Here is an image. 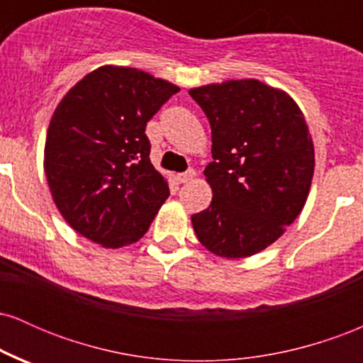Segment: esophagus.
<instances>
[{"instance_id": "obj_1", "label": "esophagus", "mask_w": 363, "mask_h": 363, "mask_svg": "<svg viewBox=\"0 0 363 363\" xmlns=\"http://www.w3.org/2000/svg\"><path fill=\"white\" fill-rule=\"evenodd\" d=\"M194 176H196V170L194 169H189V170H186V172L179 174L177 181L179 182H189V181H193Z\"/></svg>"}]
</instances>
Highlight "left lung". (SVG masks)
<instances>
[{"mask_svg": "<svg viewBox=\"0 0 363 363\" xmlns=\"http://www.w3.org/2000/svg\"><path fill=\"white\" fill-rule=\"evenodd\" d=\"M211 126L205 169L213 199L191 216L196 235L222 257L262 251L297 218L314 174L303 114L285 91L257 80L189 90Z\"/></svg>", "mask_w": 363, "mask_h": 363, "instance_id": "obj_1", "label": "left lung"}]
</instances>
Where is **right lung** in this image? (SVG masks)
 I'll list each match as a JSON object with an SVG mask.
<instances>
[{
	"mask_svg": "<svg viewBox=\"0 0 363 363\" xmlns=\"http://www.w3.org/2000/svg\"><path fill=\"white\" fill-rule=\"evenodd\" d=\"M177 91L140 69L102 66L56 107L44 170L57 210L78 234L112 249L147 234L169 186L150 162L145 129Z\"/></svg>",
	"mask_w": 363,
	"mask_h": 363,
	"instance_id": "obj_1",
	"label": "right lung"
}]
</instances>
